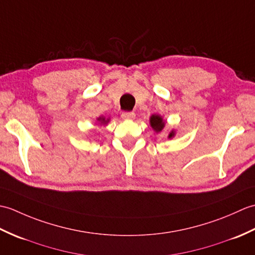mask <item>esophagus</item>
<instances>
[{
	"mask_svg": "<svg viewBox=\"0 0 255 255\" xmlns=\"http://www.w3.org/2000/svg\"><path fill=\"white\" fill-rule=\"evenodd\" d=\"M134 117H136V114L132 112H124L122 114V118L125 121H131V119H134Z\"/></svg>",
	"mask_w": 255,
	"mask_h": 255,
	"instance_id": "1",
	"label": "esophagus"
}]
</instances>
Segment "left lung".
I'll return each mask as SVG.
<instances>
[{
    "instance_id": "obj_1",
    "label": "left lung",
    "mask_w": 255,
    "mask_h": 255,
    "mask_svg": "<svg viewBox=\"0 0 255 255\" xmlns=\"http://www.w3.org/2000/svg\"><path fill=\"white\" fill-rule=\"evenodd\" d=\"M150 125H151V127L153 128V130L155 131V132H160L162 129L164 128V126H165V123H164V121H163V118H162L161 116H159V115H152L150 117ZM174 134H175V131L174 130H172L171 132H170V134H169V138L171 139V138H173L174 137Z\"/></svg>"
}]
</instances>
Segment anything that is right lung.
Listing matches in <instances>:
<instances>
[{
    "label": "right lung",
    "instance_id": "1",
    "mask_svg": "<svg viewBox=\"0 0 255 255\" xmlns=\"http://www.w3.org/2000/svg\"><path fill=\"white\" fill-rule=\"evenodd\" d=\"M97 121H99L103 125H106L108 122H110V119H105V117H99L97 118Z\"/></svg>",
    "mask_w": 255,
    "mask_h": 255
}]
</instances>
